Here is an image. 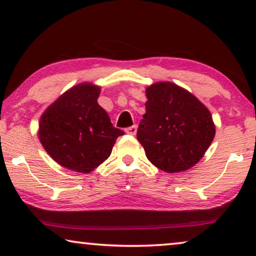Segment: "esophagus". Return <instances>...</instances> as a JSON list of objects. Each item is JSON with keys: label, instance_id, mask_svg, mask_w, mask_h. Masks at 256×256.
<instances>
[{"label": "esophagus", "instance_id": "obj_1", "mask_svg": "<svg viewBox=\"0 0 256 256\" xmlns=\"http://www.w3.org/2000/svg\"><path fill=\"white\" fill-rule=\"evenodd\" d=\"M136 132H138V127H136V126H132V127L126 129V132L129 135H132V136L136 134Z\"/></svg>", "mask_w": 256, "mask_h": 256}]
</instances>
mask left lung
Masks as SVG:
<instances>
[{"label":"left lung","instance_id":"obj_1","mask_svg":"<svg viewBox=\"0 0 256 256\" xmlns=\"http://www.w3.org/2000/svg\"><path fill=\"white\" fill-rule=\"evenodd\" d=\"M146 114L138 140L146 158L168 174L196 166L216 135L212 115L204 104L183 87L170 82L146 87Z\"/></svg>","mask_w":256,"mask_h":256}]
</instances>
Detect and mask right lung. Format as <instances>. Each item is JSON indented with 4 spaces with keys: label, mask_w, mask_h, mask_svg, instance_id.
Returning <instances> with one entry per match:
<instances>
[{
    "label": "right lung",
    "mask_w": 256,
    "mask_h": 256,
    "mask_svg": "<svg viewBox=\"0 0 256 256\" xmlns=\"http://www.w3.org/2000/svg\"><path fill=\"white\" fill-rule=\"evenodd\" d=\"M100 86L82 82L62 93L40 120L38 138L65 169L88 174L110 156L118 136L107 112L98 104Z\"/></svg>",
    "instance_id": "right-lung-1"
}]
</instances>
